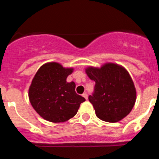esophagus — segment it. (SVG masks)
<instances>
[{
	"instance_id": "esophagus-1",
	"label": "esophagus",
	"mask_w": 159,
	"mask_h": 159,
	"mask_svg": "<svg viewBox=\"0 0 159 159\" xmlns=\"http://www.w3.org/2000/svg\"><path fill=\"white\" fill-rule=\"evenodd\" d=\"M83 97H84V99H85L87 100V99H88V94H87V93H84V94H83Z\"/></svg>"
}]
</instances>
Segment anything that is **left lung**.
<instances>
[{"instance_id":"1","label":"left lung","mask_w":159,"mask_h":159,"mask_svg":"<svg viewBox=\"0 0 159 159\" xmlns=\"http://www.w3.org/2000/svg\"><path fill=\"white\" fill-rule=\"evenodd\" d=\"M85 72L95 82V92L88 99L97 117L102 121L116 123L131 111L136 101V89L125 67L106 63L100 67H86Z\"/></svg>"}]
</instances>
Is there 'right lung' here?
Masks as SVG:
<instances>
[{"label":"right lung","instance_id":"1","mask_svg":"<svg viewBox=\"0 0 159 159\" xmlns=\"http://www.w3.org/2000/svg\"><path fill=\"white\" fill-rule=\"evenodd\" d=\"M74 71L57 62L43 64L36 71L29 89L31 105L43 119L52 123H63L76 115L85 99L77 95L75 84L67 82Z\"/></svg>","mask_w":159,"mask_h":159}]
</instances>
